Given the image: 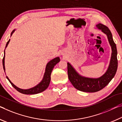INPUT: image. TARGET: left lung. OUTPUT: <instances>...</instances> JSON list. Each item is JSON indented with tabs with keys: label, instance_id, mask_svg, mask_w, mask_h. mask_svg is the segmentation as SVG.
<instances>
[{
	"label": "left lung",
	"instance_id": "8db88e82",
	"mask_svg": "<svg viewBox=\"0 0 122 122\" xmlns=\"http://www.w3.org/2000/svg\"><path fill=\"white\" fill-rule=\"evenodd\" d=\"M96 28L107 35L109 44L111 47V56L109 66L104 74L98 78L86 77L80 75L70 63H67V73L69 81L76 89L85 92H95L106 86L116 73L118 61L117 51L112 35L109 28L99 23Z\"/></svg>",
	"mask_w": 122,
	"mask_h": 122
}]
</instances>
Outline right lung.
<instances>
[{"instance_id":"1","label":"right lung","mask_w":122,"mask_h":122,"mask_svg":"<svg viewBox=\"0 0 122 122\" xmlns=\"http://www.w3.org/2000/svg\"><path fill=\"white\" fill-rule=\"evenodd\" d=\"M15 29L13 30L11 33V37L12 35V34L15 32ZM10 39L9 40V41H7L6 43V45L5 49L4 50V58L3 59V69L4 70V72L6 74L5 72V50L6 48L7 47L8 44H9L10 43ZM60 61V58L59 57H57L51 59L50 61H49V62L47 63L46 65L45 70V72L43 76V78L41 81H40V82L37 85L35 86L34 87H31V88L28 89H22L19 88V87H17V86H15L14 84L11 82V81L6 76L7 79L9 80L10 83L11 84V85H12V86L15 88L18 91H19V92L21 93H23V94L25 95H35L37 94V93H41V92H43L45 91L46 89L49 85L50 84V83L51 81V74L52 72V71L53 69V67L55 66L58 63H59Z\"/></svg>"}]
</instances>
